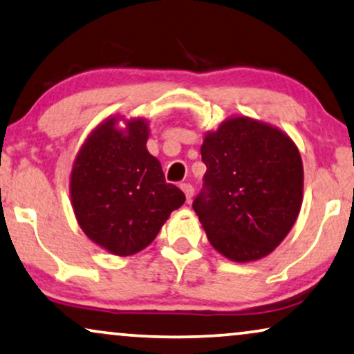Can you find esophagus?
Wrapping results in <instances>:
<instances>
[{
	"label": "esophagus",
	"mask_w": 354,
	"mask_h": 354,
	"mask_svg": "<svg viewBox=\"0 0 354 354\" xmlns=\"http://www.w3.org/2000/svg\"><path fill=\"white\" fill-rule=\"evenodd\" d=\"M180 188L183 190V193H185V196H187V201H192V198H193V193H195V188H193L190 183H182L180 185Z\"/></svg>",
	"instance_id": "esophagus-1"
}]
</instances>
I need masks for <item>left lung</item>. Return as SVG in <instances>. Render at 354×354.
Returning <instances> with one entry per match:
<instances>
[{"label":"left lung","instance_id":"obj_1","mask_svg":"<svg viewBox=\"0 0 354 354\" xmlns=\"http://www.w3.org/2000/svg\"><path fill=\"white\" fill-rule=\"evenodd\" d=\"M205 190L193 209L212 248L234 263L263 259L292 230L303 203L298 147L275 125L232 115L205 133Z\"/></svg>","mask_w":354,"mask_h":354}]
</instances>
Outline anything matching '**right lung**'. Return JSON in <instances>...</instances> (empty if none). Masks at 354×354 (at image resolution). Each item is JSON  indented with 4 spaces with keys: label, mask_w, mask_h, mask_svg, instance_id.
I'll return each instance as SVG.
<instances>
[{
    "label": "right lung",
    "mask_w": 354,
    "mask_h": 354,
    "mask_svg": "<svg viewBox=\"0 0 354 354\" xmlns=\"http://www.w3.org/2000/svg\"><path fill=\"white\" fill-rule=\"evenodd\" d=\"M148 137L147 119L109 115L88 133L72 164L75 219L111 254L132 256L147 248L185 203L180 188L164 180L161 162L147 148Z\"/></svg>",
    "instance_id": "add662e5"
}]
</instances>
